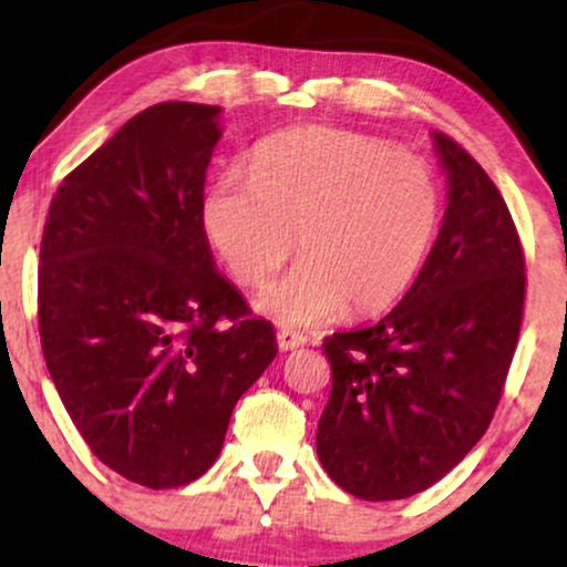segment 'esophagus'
I'll use <instances>...</instances> for the list:
<instances>
[{
  "label": "esophagus",
  "mask_w": 567,
  "mask_h": 567,
  "mask_svg": "<svg viewBox=\"0 0 567 567\" xmlns=\"http://www.w3.org/2000/svg\"><path fill=\"white\" fill-rule=\"evenodd\" d=\"M308 341V337H302L300 331H292V329H280L277 331V347L282 349V352H290V349H298Z\"/></svg>",
  "instance_id": "esophagus-1"
}]
</instances>
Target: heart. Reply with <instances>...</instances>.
<instances>
[{
	"label": "heart",
	"mask_w": 567,
	"mask_h": 567,
	"mask_svg": "<svg viewBox=\"0 0 567 567\" xmlns=\"http://www.w3.org/2000/svg\"><path fill=\"white\" fill-rule=\"evenodd\" d=\"M440 218L424 158L321 125L275 135L251 174L223 172L203 205L207 238L246 287L280 272L300 236L306 259L259 298L265 313L295 326L395 306L424 269Z\"/></svg>",
	"instance_id": "obj_1"
}]
</instances>
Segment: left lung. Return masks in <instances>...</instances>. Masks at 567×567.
I'll use <instances>...</instances> for the list:
<instances>
[{
	"label": "left lung",
	"instance_id": "obj_1",
	"mask_svg": "<svg viewBox=\"0 0 567 567\" xmlns=\"http://www.w3.org/2000/svg\"><path fill=\"white\" fill-rule=\"evenodd\" d=\"M446 213L424 269L380 323L323 339L331 395L318 460L364 501H398L450 473L491 426L519 341V230L483 166L434 133Z\"/></svg>",
	"mask_w": 567,
	"mask_h": 567
}]
</instances>
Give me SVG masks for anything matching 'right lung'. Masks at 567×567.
Masks as SVG:
<instances>
[{
  "label": "right lung",
  "mask_w": 567,
  "mask_h": 567,
  "mask_svg": "<svg viewBox=\"0 0 567 567\" xmlns=\"http://www.w3.org/2000/svg\"><path fill=\"white\" fill-rule=\"evenodd\" d=\"M220 107L158 102L55 189L41 241L38 331L94 457L179 488L220 454L234 405L277 354L220 272L203 226Z\"/></svg>",
  "instance_id": "obj_1"
}]
</instances>
